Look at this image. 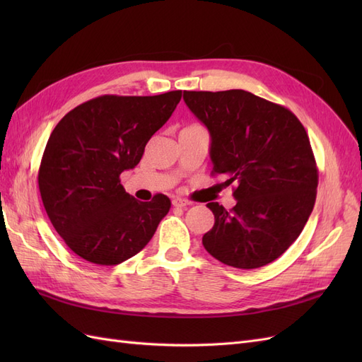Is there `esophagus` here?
Listing matches in <instances>:
<instances>
[{"instance_id":"esophagus-1","label":"esophagus","mask_w":362,"mask_h":362,"mask_svg":"<svg viewBox=\"0 0 362 362\" xmlns=\"http://www.w3.org/2000/svg\"><path fill=\"white\" fill-rule=\"evenodd\" d=\"M172 204H173V206H177V208H184V206H189L192 202L187 201V199H182V198H173Z\"/></svg>"}]
</instances>
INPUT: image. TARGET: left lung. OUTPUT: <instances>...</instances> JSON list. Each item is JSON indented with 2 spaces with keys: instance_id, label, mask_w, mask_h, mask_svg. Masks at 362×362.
I'll use <instances>...</instances> for the list:
<instances>
[{
  "instance_id": "1",
  "label": "left lung",
  "mask_w": 362,
  "mask_h": 362,
  "mask_svg": "<svg viewBox=\"0 0 362 362\" xmlns=\"http://www.w3.org/2000/svg\"><path fill=\"white\" fill-rule=\"evenodd\" d=\"M211 137L213 173L235 184V206L206 204L214 226L202 237L226 266L257 269L279 258L314 208L319 173L310 139L288 108L246 90L184 92Z\"/></svg>"
}]
</instances>
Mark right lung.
<instances>
[{
    "mask_svg": "<svg viewBox=\"0 0 362 362\" xmlns=\"http://www.w3.org/2000/svg\"><path fill=\"white\" fill-rule=\"evenodd\" d=\"M181 93L98 96L75 107L51 133L39 168L42 202L64 243L86 261L115 266L134 257L169 213L166 194L140 202L119 177L137 166Z\"/></svg>",
    "mask_w": 362,
    "mask_h": 362,
    "instance_id": "right-lung-1",
    "label": "right lung"
}]
</instances>
